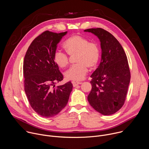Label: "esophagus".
Instances as JSON below:
<instances>
[{
    "mask_svg": "<svg viewBox=\"0 0 149 149\" xmlns=\"http://www.w3.org/2000/svg\"><path fill=\"white\" fill-rule=\"evenodd\" d=\"M72 84L73 85V86L74 87H75L77 86L78 85H79L81 84V82H75V81H72Z\"/></svg>",
    "mask_w": 149,
    "mask_h": 149,
    "instance_id": "34e87169",
    "label": "esophagus"
}]
</instances>
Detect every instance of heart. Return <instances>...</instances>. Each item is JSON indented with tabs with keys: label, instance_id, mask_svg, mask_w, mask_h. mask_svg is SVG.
Returning a JSON list of instances; mask_svg holds the SVG:
<instances>
[{
	"label": "heart",
	"instance_id": "obj_1",
	"mask_svg": "<svg viewBox=\"0 0 149 149\" xmlns=\"http://www.w3.org/2000/svg\"><path fill=\"white\" fill-rule=\"evenodd\" d=\"M63 47L70 56H76V64L65 73L67 79L81 81L86 75L88 68L92 70L97 66L100 57V48L97 44L89 42L88 39L82 36L74 35L65 41ZM54 61L60 68H65L68 65V57L61 52L54 53Z\"/></svg>",
	"mask_w": 149,
	"mask_h": 149
}]
</instances>
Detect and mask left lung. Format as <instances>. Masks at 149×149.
<instances>
[{
  "label": "left lung",
  "mask_w": 149,
  "mask_h": 149,
  "mask_svg": "<svg viewBox=\"0 0 149 149\" xmlns=\"http://www.w3.org/2000/svg\"><path fill=\"white\" fill-rule=\"evenodd\" d=\"M84 31L95 35L101 48V63L91 75L92 89L88 101L99 113L111 115L125 103L130 79L127 57L121 44L108 31L101 28Z\"/></svg>",
  "instance_id": "8db88e82"
}]
</instances>
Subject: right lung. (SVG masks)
<instances>
[{"mask_svg": "<svg viewBox=\"0 0 149 149\" xmlns=\"http://www.w3.org/2000/svg\"><path fill=\"white\" fill-rule=\"evenodd\" d=\"M67 31L56 33L45 31L36 37L24 57V91L33 110L44 118H52L67 105L72 84L68 82L55 87L63 79L54 61L57 44Z\"/></svg>", "mask_w": 149, "mask_h": 149, "instance_id": "obj_1", "label": "right lung"}]
</instances>
